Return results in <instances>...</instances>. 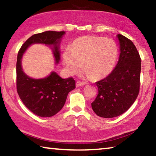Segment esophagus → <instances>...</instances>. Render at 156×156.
<instances>
[{
	"mask_svg": "<svg viewBox=\"0 0 156 156\" xmlns=\"http://www.w3.org/2000/svg\"><path fill=\"white\" fill-rule=\"evenodd\" d=\"M85 84V83H84V82H82V81H77L76 82V87H80V86H83Z\"/></svg>",
	"mask_w": 156,
	"mask_h": 156,
	"instance_id": "34e87169",
	"label": "esophagus"
}]
</instances>
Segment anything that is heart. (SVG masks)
I'll return each mask as SVG.
<instances>
[{"instance_id":"obj_1","label":"heart","mask_w":156,"mask_h":156,"mask_svg":"<svg viewBox=\"0 0 156 156\" xmlns=\"http://www.w3.org/2000/svg\"><path fill=\"white\" fill-rule=\"evenodd\" d=\"M118 54V47L112 39L86 36L76 39L72 48H66L62 58L69 74L78 73L84 64L87 75L98 79L112 72Z\"/></svg>"}]
</instances>
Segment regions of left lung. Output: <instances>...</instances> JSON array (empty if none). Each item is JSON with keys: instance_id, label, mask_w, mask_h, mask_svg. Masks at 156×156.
Returning <instances> with one entry per match:
<instances>
[{"instance_id": "obj_1", "label": "left lung", "mask_w": 156, "mask_h": 156, "mask_svg": "<svg viewBox=\"0 0 156 156\" xmlns=\"http://www.w3.org/2000/svg\"><path fill=\"white\" fill-rule=\"evenodd\" d=\"M120 54L117 65L110 74L96 82L98 94L91 103L97 115L112 118L126 112L135 102L140 85L141 58L131 40L121 34Z\"/></svg>"}]
</instances>
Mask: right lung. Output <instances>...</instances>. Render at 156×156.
<instances>
[{
    "label": "right lung",
    "mask_w": 156,
    "mask_h": 156,
    "mask_svg": "<svg viewBox=\"0 0 156 156\" xmlns=\"http://www.w3.org/2000/svg\"><path fill=\"white\" fill-rule=\"evenodd\" d=\"M65 31H47L30 37L21 46L16 62V89L18 96L26 107L40 117H51L64 106L67 95L76 87L72 77L62 79L52 72L48 77L33 79L23 72L21 58L29 46L34 43H43L54 46L53 51L56 62L60 60L59 43Z\"/></svg>",
    "instance_id": "1"
}]
</instances>
